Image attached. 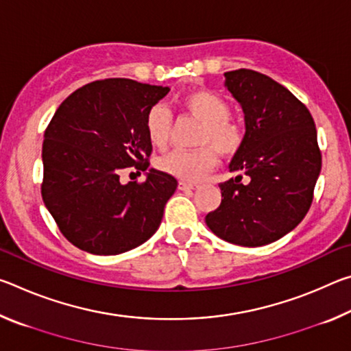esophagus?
<instances>
[{
    "mask_svg": "<svg viewBox=\"0 0 351 351\" xmlns=\"http://www.w3.org/2000/svg\"><path fill=\"white\" fill-rule=\"evenodd\" d=\"M178 189H180V190H193V189H197V186H195V184H190V182L180 181V184H178Z\"/></svg>",
    "mask_w": 351,
    "mask_h": 351,
    "instance_id": "34e87169",
    "label": "esophagus"
}]
</instances>
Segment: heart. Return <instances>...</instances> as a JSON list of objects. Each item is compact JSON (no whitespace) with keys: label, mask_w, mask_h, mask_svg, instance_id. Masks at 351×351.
<instances>
[{"label":"heart","mask_w":351,"mask_h":351,"mask_svg":"<svg viewBox=\"0 0 351 351\" xmlns=\"http://www.w3.org/2000/svg\"><path fill=\"white\" fill-rule=\"evenodd\" d=\"M181 106L201 122L197 134V150H175L159 159L158 167L181 181H199L215 167L218 153L232 156L245 142V128L230 117L229 104L209 90H195L181 99ZM171 128V112L165 105H154L145 116V136L154 148L167 145Z\"/></svg>","instance_id":"obj_1"}]
</instances>
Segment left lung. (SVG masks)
I'll return each mask as SVG.
<instances>
[{"label":"left lung","instance_id":"8db88e82","mask_svg":"<svg viewBox=\"0 0 351 351\" xmlns=\"http://www.w3.org/2000/svg\"><path fill=\"white\" fill-rule=\"evenodd\" d=\"M224 86L245 112V142L229 164L241 175L219 184L221 204L206 215L219 239L240 246L269 245L310 210L322 167L317 132L306 106L271 77L252 69L224 73Z\"/></svg>","mask_w":351,"mask_h":351}]
</instances>
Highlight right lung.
I'll return each instance as SVG.
<instances>
[{"label": "right lung", "mask_w": 351, "mask_h": 351, "mask_svg": "<svg viewBox=\"0 0 351 351\" xmlns=\"http://www.w3.org/2000/svg\"><path fill=\"white\" fill-rule=\"evenodd\" d=\"M169 86L105 79L75 90L45 132L41 197L66 240L94 255H117L156 232L178 181L150 169L122 184L127 167L148 169L145 116Z\"/></svg>", "instance_id": "1"}]
</instances>
